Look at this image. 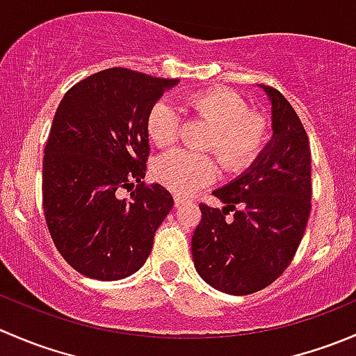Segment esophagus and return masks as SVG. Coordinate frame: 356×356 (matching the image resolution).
I'll return each mask as SVG.
<instances>
[{
    "label": "esophagus",
    "mask_w": 356,
    "mask_h": 356,
    "mask_svg": "<svg viewBox=\"0 0 356 356\" xmlns=\"http://www.w3.org/2000/svg\"><path fill=\"white\" fill-rule=\"evenodd\" d=\"M174 203H175V208H179V207H182V204H184V203H188V200L182 198V196H175Z\"/></svg>",
    "instance_id": "34e87169"
}]
</instances>
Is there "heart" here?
Segmentation results:
<instances>
[{
	"instance_id": "b5f03b06",
	"label": "heart",
	"mask_w": 356,
	"mask_h": 356,
	"mask_svg": "<svg viewBox=\"0 0 356 356\" xmlns=\"http://www.w3.org/2000/svg\"><path fill=\"white\" fill-rule=\"evenodd\" d=\"M186 103L196 118L211 127L201 148L215 152L225 172L241 174L264 155L270 141V120L264 113L251 111L250 103L239 92L208 88L193 92ZM181 127V113L168 102L160 99L149 108L146 131L156 146L174 145ZM153 174L165 188L186 196L211 184L217 179L218 167L208 153L175 149L158 158Z\"/></svg>"
}]
</instances>
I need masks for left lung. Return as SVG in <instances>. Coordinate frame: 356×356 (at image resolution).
Wrapping results in <instances>:
<instances>
[{"instance_id": "left-lung-1", "label": "left lung", "mask_w": 356, "mask_h": 356, "mask_svg": "<svg viewBox=\"0 0 356 356\" xmlns=\"http://www.w3.org/2000/svg\"><path fill=\"white\" fill-rule=\"evenodd\" d=\"M272 99L274 139L257 163L213 191L222 210L200 203L201 220L191 241L193 260L204 282L227 294L267 288L293 260L312 208V153L300 117L277 89ZM229 211L235 217H225Z\"/></svg>"}]
</instances>
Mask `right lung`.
Here are the masks:
<instances>
[{"label":"right lung","mask_w":356,"mask_h":356,"mask_svg":"<svg viewBox=\"0 0 356 356\" xmlns=\"http://www.w3.org/2000/svg\"><path fill=\"white\" fill-rule=\"evenodd\" d=\"M177 79L124 67L82 79L63 96L42 158V208L56 250L79 274L118 281L149 257L156 229L174 207L146 184V117ZM118 188L131 198H116Z\"/></svg>","instance_id":"obj_1"}]
</instances>
